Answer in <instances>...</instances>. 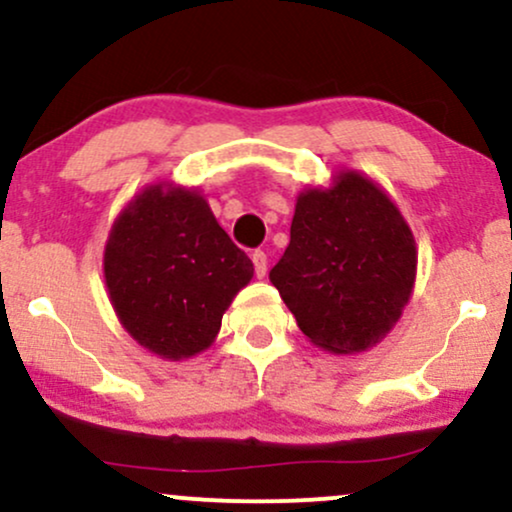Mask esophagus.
Instances as JSON below:
<instances>
[{
    "label": "esophagus",
    "instance_id": "obj_1",
    "mask_svg": "<svg viewBox=\"0 0 512 512\" xmlns=\"http://www.w3.org/2000/svg\"><path fill=\"white\" fill-rule=\"evenodd\" d=\"M252 264H255V274L262 279L267 274V255L262 250H255L252 252Z\"/></svg>",
    "mask_w": 512,
    "mask_h": 512
}]
</instances>
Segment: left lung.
<instances>
[{
    "instance_id": "8db88e82",
    "label": "left lung",
    "mask_w": 512,
    "mask_h": 512,
    "mask_svg": "<svg viewBox=\"0 0 512 512\" xmlns=\"http://www.w3.org/2000/svg\"><path fill=\"white\" fill-rule=\"evenodd\" d=\"M416 240L366 173L342 168L296 197L291 243L269 272L310 344L354 356L380 344L414 293Z\"/></svg>"
}]
</instances>
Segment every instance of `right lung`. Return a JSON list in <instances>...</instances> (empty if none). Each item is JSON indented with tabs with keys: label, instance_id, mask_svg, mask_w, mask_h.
<instances>
[{
	"label": "right lung",
	"instance_id": "obj_1",
	"mask_svg": "<svg viewBox=\"0 0 512 512\" xmlns=\"http://www.w3.org/2000/svg\"><path fill=\"white\" fill-rule=\"evenodd\" d=\"M255 267L195 187L161 180L122 207L103 250L110 305L125 332L163 361L216 342L221 317Z\"/></svg>",
	"mask_w": 512,
	"mask_h": 512
}]
</instances>
